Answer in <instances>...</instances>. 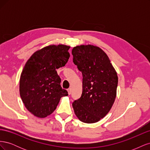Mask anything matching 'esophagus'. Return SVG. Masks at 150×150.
Returning <instances> with one entry per match:
<instances>
[{
	"instance_id": "obj_1",
	"label": "esophagus",
	"mask_w": 150,
	"mask_h": 150,
	"mask_svg": "<svg viewBox=\"0 0 150 150\" xmlns=\"http://www.w3.org/2000/svg\"><path fill=\"white\" fill-rule=\"evenodd\" d=\"M67 92H68V94L70 95L71 94V88H69L67 89Z\"/></svg>"
}]
</instances>
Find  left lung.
Wrapping results in <instances>:
<instances>
[{
	"label": "left lung",
	"instance_id": "obj_1",
	"mask_svg": "<svg viewBox=\"0 0 150 150\" xmlns=\"http://www.w3.org/2000/svg\"><path fill=\"white\" fill-rule=\"evenodd\" d=\"M73 62L83 74V92L72 103L75 115L94 123L110 111L116 96L118 78L107 54L99 47L81 45L72 50Z\"/></svg>",
	"mask_w": 150,
	"mask_h": 150
}]
</instances>
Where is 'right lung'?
Instances as JSON below:
<instances>
[{
    "instance_id": "1",
    "label": "right lung",
    "mask_w": 150,
    "mask_h": 150,
    "mask_svg": "<svg viewBox=\"0 0 150 150\" xmlns=\"http://www.w3.org/2000/svg\"><path fill=\"white\" fill-rule=\"evenodd\" d=\"M69 48L50 45L35 52L25 63L20 78V95L27 110L36 117L52 114L61 97L68 95L61 88L56 69L67 62Z\"/></svg>"
}]
</instances>
